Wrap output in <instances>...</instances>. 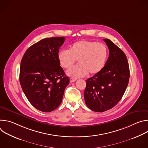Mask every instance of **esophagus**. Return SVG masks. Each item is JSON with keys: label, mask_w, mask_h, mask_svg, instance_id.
Here are the masks:
<instances>
[{"label": "esophagus", "mask_w": 148, "mask_h": 148, "mask_svg": "<svg viewBox=\"0 0 148 148\" xmlns=\"http://www.w3.org/2000/svg\"><path fill=\"white\" fill-rule=\"evenodd\" d=\"M77 79H75V78H70V82H75Z\"/></svg>", "instance_id": "esophagus-1"}]
</instances>
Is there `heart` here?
<instances>
[{"instance_id": "b5f03b06", "label": "heart", "mask_w": 148, "mask_h": 148, "mask_svg": "<svg viewBox=\"0 0 148 148\" xmlns=\"http://www.w3.org/2000/svg\"><path fill=\"white\" fill-rule=\"evenodd\" d=\"M108 56V50L105 45L81 40L71 45L69 50L60 51L58 59L60 66L66 69L71 68L78 60L79 64L67 74L73 77H81L87 74L93 76L99 73L106 64Z\"/></svg>"}]
</instances>
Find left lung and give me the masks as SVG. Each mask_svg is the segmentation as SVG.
<instances>
[{
  "instance_id": "8db88e82",
  "label": "left lung",
  "mask_w": 148,
  "mask_h": 148,
  "mask_svg": "<svg viewBox=\"0 0 148 148\" xmlns=\"http://www.w3.org/2000/svg\"><path fill=\"white\" fill-rule=\"evenodd\" d=\"M110 54L103 69L87 79L84 99L93 111L102 112L112 108L121 99L130 76L127 58L110 39L104 38Z\"/></svg>"
}]
</instances>
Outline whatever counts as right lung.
<instances>
[{
    "label": "right lung",
    "mask_w": 148,
    "mask_h": 148,
    "mask_svg": "<svg viewBox=\"0 0 148 148\" xmlns=\"http://www.w3.org/2000/svg\"><path fill=\"white\" fill-rule=\"evenodd\" d=\"M64 41V37L42 39L26 51L21 61V87L30 103L42 112L58 108L70 82L58 59Z\"/></svg>",
    "instance_id": "right-lung-1"
}]
</instances>
